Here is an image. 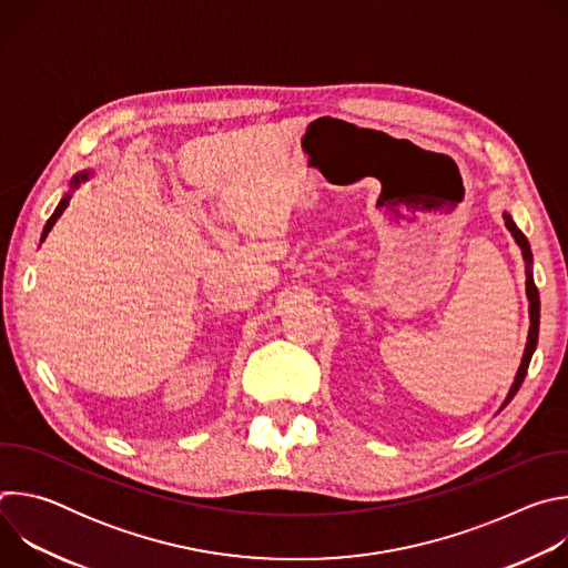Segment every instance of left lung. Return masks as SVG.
I'll return each mask as SVG.
<instances>
[{
    "mask_svg": "<svg viewBox=\"0 0 568 568\" xmlns=\"http://www.w3.org/2000/svg\"><path fill=\"white\" fill-rule=\"evenodd\" d=\"M504 220H506V226L510 229V233L515 235L517 245L521 247V254H524V261H526V294H528V301H530V331H528V344H526V351H524V359H521V366L517 371V377H515V384L506 397V404L517 395L519 386L524 384V377L528 373V366H530V357L537 348V337H539V292H537V285L532 281V272H530V263H532V252H530V245L526 235L517 229V224L513 222V217L508 213H504ZM504 404V407H506Z\"/></svg>",
    "mask_w": 568,
    "mask_h": 568,
    "instance_id": "1",
    "label": "left lung"
}]
</instances>
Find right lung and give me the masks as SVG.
I'll use <instances>...</instances> for the list:
<instances>
[{
  "mask_svg": "<svg viewBox=\"0 0 568 568\" xmlns=\"http://www.w3.org/2000/svg\"><path fill=\"white\" fill-rule=\"evenodd\" d=\"M88 178H90V173H80V175H75V178H73V180H71V189H75V186H78V184H80V180H88ZM67 206H69V195H67V197H62V200H60V204H58V206H55V211H53V215H51V217H49V220H47V224H44V231H42V240H44V237H47V233H49V231H51V226H53V224H55V220H58V217H60V215H62V211H64V209H67Z\"/></svg>",
  "mask_w": 568,
  "mask_h": 568,
  "instance_id": "add662e5",
  "label": "right lung"
}]
</instances>
